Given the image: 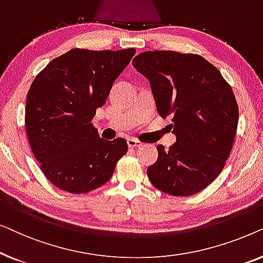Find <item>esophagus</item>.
<instances>
[{"label": "esophagus", "instance_id": "1", "mask_svg": "<svg viewBox=\"0 0 263 263\" xmlns=\"http://www.w3.org/2000/svg\"><path fill=\"white\" fill-rule=\"evenodd\" d=\"M128 146L129 147H140V146H142V142L141 141H139V140H136V139H128Z\"/></svg>", "mask_w": 263, "mask_h": 263}]
</instances>
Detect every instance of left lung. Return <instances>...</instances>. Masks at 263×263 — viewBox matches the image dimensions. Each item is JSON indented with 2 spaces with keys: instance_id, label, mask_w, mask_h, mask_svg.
<instances>
[{
  "instance_id": "8db88e82",
  "label": "left lung",
  "mask_w": 263,
  "mask_h": 263,
  "mask_svg": "<svg viewBox=\"0 0 263 263\" xmlns=\"http://www.w3.org/2000/svg\"><path fill=\"white\" fill-rule=\"evenodd\" d=\"M133 66L148 79L157 110L172 117L175 145L157 147L147 176L160 192L189 196L207 188L224 168L238 124L231 86L217 68L196 53L146 51Z\"/></svg>"
}]
</instances>
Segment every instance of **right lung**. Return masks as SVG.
I'll return each instance as SVG.
<instances>
[{"instance_id": "add662e5", "label": "right lung", "mask_w": 263, "mask_h": 263, "mask_svg": "<svg viewBox=\"0 0 263 263\" xmlns=\"http://www.w3.org/2000/svg\"><path fill=\"white\" fill-rule=\"evenodd\" d=\"M134 53L71 49L32 82L25 107L28 142L43 174L59 189L85 194L99 188L127 153L124 139H100L92 120Z\"/></svg>"}]
</instances>
